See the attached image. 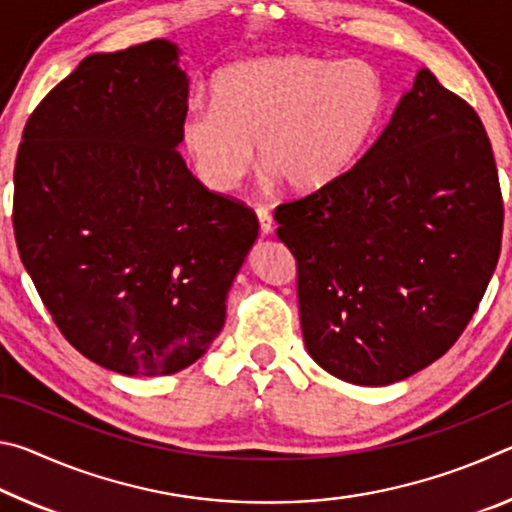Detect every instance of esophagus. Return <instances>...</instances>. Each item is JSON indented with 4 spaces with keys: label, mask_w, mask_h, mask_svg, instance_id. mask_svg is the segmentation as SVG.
<instances>
[{
    "label": "esophagus",
    "mask_w": 512,
    "mask_h": 512,
    "mask_svg": "<svg viewBox=\"0 0 512 512\" xmlns=\"http://www.w3.org/2000/svg\"><path fill=\"white\" fill-rule=\"evenodd\" d=\"M257 219H259V230H262V235H271L273 232V216L271 212L266 210V207H257Z\"/></svg>",
    "instance_id": "esophagus-1"
}]
</instances>
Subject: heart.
Listing matches in <instances>:
<instances>
[{"label":"heart","instance_id":"heart-1","mask_svg":"<svg viewBox=\"0 0 512 512\" xmlns=\"http://www.w3.org/2000/svg\"><path fill=\"white\" fill-rule=\"evenodd\" d=\"M384 106L377 69L363 60L275 56L239 63L214 83V106H194L183 146L216 192L235 189L257 158L293 192L343 178L375 133Z\"/></svg>","mask_w":512,"mask_h":512}]
</instances>
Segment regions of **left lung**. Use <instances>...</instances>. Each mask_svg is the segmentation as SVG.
Wrapping results in <instances>:
<instances>
[{
    "mask_svg": "<svg viewBox=\"0 0 512 512\" xmlns=\"http://www.w3.org/2000/svg\"><path fill=\"white\" fill-rule=\"evenodd\" d=\"M275 221L311 359L350 384H395L452 348L495 273L504 201L488 133L420 69L363 158Z\"/></svg>",
    "mask_w": 512,
    "mask_h": 512,
    "instance_id": "obj_1",
    "label": "left lung"
}]
</instances>
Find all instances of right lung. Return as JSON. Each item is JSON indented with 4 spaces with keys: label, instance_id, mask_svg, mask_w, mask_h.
Masks as SVG:
<instances>
[{
    "label": "right lung",
    "instance_id": "right-lung-1",
    "mask_svg": "<svg viewBox=\"0 0 512 512\" xmlns=\"http://www.w3.org/2000/svg\"><path fill=\"white\" fill-rule=\"evenodd\" d=\"M187 94L169 40L92 54L38 103L17 149L22 264L60 334L119 375L203 357L259 232L178 153Z\"/></svg>",
    "mask_w": 512,
    "mask_h": 512
}]
</instances>
